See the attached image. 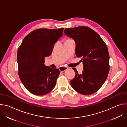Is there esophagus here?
Returning a JSON list of instances; mask_svg holds the SVG:
<instances>
[{
    "instance_id": "esophagus-1",
    "label": "esophagus",
    "mask_w": 127,
    "mask_h": 127,
    "mask_svg": "<svg viewBox=\"0 0 127 127\" xmlns=\"http://www.w3.org/2000/svg\"><path fill=\"white\" fill-rule=\"evenodd\" d=\"M67 69H68L67 67H64V66H62V67H60L59 68V70H60V71L61 72H64V71H65V70H66Z\"/></svg>"
}]
</instances>
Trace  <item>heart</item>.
I'll return each instance as SVG.
<instances>
[{
	"instance_id": "b5f03b06",
	"label": "heart",
	"mask_w": 127,
	"mask_h": 127,
	"mask_svg": "<svg viewBox=\"0 0 127 127\" xmlns=\"http://www.w3.org/2000/svg\"><path fill=\"white\" fill-rule=\"evenodd\" d=\"M68 40H70V39H68Z\"/></svg>"
}]
</instances>
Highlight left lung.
<instances>
[{"instance_id": "obj_1", "label": "left lung", "mask_w": 127, "mask_h": 127, "mask_svg": "<svg viewBox=\"0 0 127 127\" xmlns=\"http://www.w3.org/2000/svg\"><path fill=\"white\" fill-rule=\"evenodd\" d=\"M64 32L75 41L76 55L83 65L82 74L72 68L75 76L70 81L71 86L81 95L93 94L102 86L109 72L107 47L100 35L88 27L68 28Z\"/></svg>"}]
</instances>
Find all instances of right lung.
<instances>
[{"instance_id":"add662e5","label":"right lung","mask_w":127,"mask_h":127,"mask_svg":"<svg viewBox=\"0 0 127 127\" xmlns=\"http://www.w3.org/2000/svg\"><path fill=\"white\" fill-rule=\"evenodd\" d=\"M63 30H35L26 36L18 49V74L24 86L33 95H45L56 85L59 70L46 66L44 58L52 54Z\"/></svg>"}]
</instances>
